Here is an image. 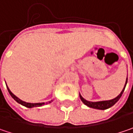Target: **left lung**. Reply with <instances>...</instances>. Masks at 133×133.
Returning a JSON list of instances; mask_svg holds the SVG:
<instances>
[{"mask_svg":"<svg viewBox=\"0 0 133 133\" xmlns=\"http://www.w3.org/2000/svg\"><path fill=\"white\" fill-rule=\"evenodd\" d=\"M127 81H126V83H125V86L123 87V90L121 91V92L117 96L116 98H114L111 100H108V101H100V102H89V101H87L86 99H84L81 96V95L80 94V98L81 99V101L83 102V103L86 105H87L90 108H96V109H99V110H105L108 109L109 108H111V106H113L120 98H121V96L123 92V91L125 90V87H126V85H127Z\"/></svg>","mask_w":133,"mask_h":133,"instance_id":"obj_1","label":"left lung"}]
</instances>
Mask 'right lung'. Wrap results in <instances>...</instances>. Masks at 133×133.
Masks as SVG:
<instances>
[{
  "mask_svg": "<svg viewBox=\"0 0 133 133\" xmlns=\"http://www.w3.org/2000/svg\"><path fill=\"white\" fill-rule=\"evenodd\" d=\"M7 87V90H8V92H9V93L10 94V96H12V98L15 100V101H16L18 103H19L21 104L22 105L25 106V107H26V108H34V107H41V106L44 105L45 104L46 105H47V104H49V103H51L52 102V100H51L50 102H41V103H28V102H24V101H22V100H21L19 99L18 97H16L13 93H12V92L10 90V89L8 88V87Z\"/></svg>",
  "mask_w": 133,
  "mask_h": 133,
  "instance_id": "obj_1",
  "label": "right lung"
}]
</instances>
